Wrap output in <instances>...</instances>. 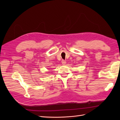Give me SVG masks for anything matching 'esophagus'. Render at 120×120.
Instances as JSON below:
<instances>
[{"mask_svg": "<svg viewBox=\"0 0 120 120\" xmlns=\"http://www.w3.org/2000/svg\"><path fill=\"white\" fill-rule=\"evenodd\" d=\"M61 63H62V64L64 65L66 64V61L64 60H62V61H61Z\"/></svg>", "mask_w": 120, "mask_h": 120, "instance_id": "obj_1", "label": "esophagus"}]
</instances>
